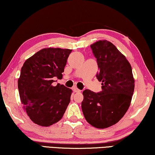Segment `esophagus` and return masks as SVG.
Returning <instances> with one entry per match:
<instances>
[{"label":"esophagus","instance_id":"obj_1","mask_svg":"<svg viewBox=\"0 0 155 155\" xmlns=\"http://www.w3.org/2000/svg\"><path fill=\"white\" fill-rule=\"evenodd\" d=\"M73 90L74 92H76V93H79V92H81V90H80L79 89H78L77 87H73Z\"/></svg>","mask_w":155,"mask_h":155}]
</instances>
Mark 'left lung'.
<instances>
[{"mask_svg": "<svg viewBox=\"0 0 155 155\" xmlns=\"http://www.w3.org/2000/svg\"><path fill=\"white\" fill-rule=\"evenodd\" d=\"M98 68L96 78L102 90L83 91V115L87 122L98 129L117 123L127 113L134 91L131 66L110 42L99 40L90 46Z\"/></svg>", "mask_w": 155, "mask_h": 155, "instance_id": "1", "label": "left lung"}]
</instances>
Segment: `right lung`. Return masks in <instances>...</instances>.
Returning a JSON list of instances; mask_svg holds the SVG:
<instances>
[{
  "label": "right lung",
  "mask_w": 155,
  "mask_h": 155,
  "mask_svg": "<svg viewBox=\"0 0 155 155\" xmlns=\"http://www.w3.org/2000/svg\"><path fill=\"white\" fill-rule=\"evenodd\" d=\"M72 50L45 48L24 62L18 80L20 99L35 124L49 127L59 122L71 101L72 90L63 84L54 86V78H62Z\"/></svg>",
  "instance_id": "right-lung-1"
}]
</instances>
